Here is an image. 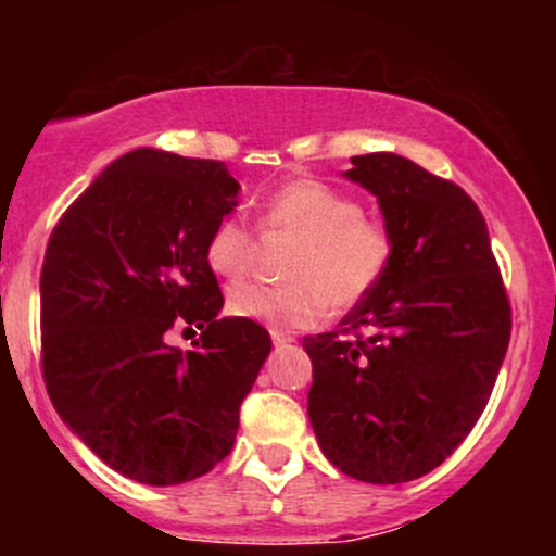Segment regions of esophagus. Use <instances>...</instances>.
<instances>
[{
    "instance_id": "esophagus-1",
    "label": "esophagus",
    "mask_w": 556,
    "mask_h": 556,
    "mask_svg": "<svg viewBox=\"0 0 556 556\" xmlns=\"http://www.w3.org/2000/svg\"><path fill=\"white\" fill-rule=\"evenodd\" d=\"M292 340H295V337H292L290 331H282V329H271V342L277 344V348H279V344H287V342H292Z\"/></svg>"
}]
</instances>
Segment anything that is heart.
Here are the masks:
<instances>
[{
	"mask_svg": "<svg viewBox=\"0 0 556 556\" xmlns=\"http://www.w3.org/2000/svg\"><path fill=\"white\" fill-rule=\"evenodd\" d=\"M258 227L266 238L295 242L285 258L287 285H238L227 311L279 329H308L327 311L355 308L387 277L394 238L379 219L363 216L361 201L318 180H292L261 203ZM208 269L242 279L258 258V238L238 216H225L206 240Z\"/></svg>",
	"mask_w": 556,
	"mask_h": 556,
	"instance_id": "heart-1",
	"label": "heart"
}]
</instances>
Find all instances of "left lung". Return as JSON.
<instances>
[{"label":"left lung","mask_w":556,"mask_h":556,"mask_svg":"<svg viewBox=\"0 0 556 556\" xmlns=\"http://www.w3.org/2000/svg\"><path fill=\"white\" fill-rule=\"evenodd\" d=\"M344 172L379 198L394 256L340 331L305 337L308 418L342 473L405 483L439 468L491 397L513 331L483 214L460 185L397 154Z\"/></svg>","instance_id":"obj_1"}]
</instances>
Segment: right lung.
<instances>
[{
	"mask_svg": "<svg viewBox=\"0 0 556 556\" xmlns=\"http://www.w3.org/2000/svg\"><path fill=\"white\" fill-rule=\"evenodd\" d=\"M240 185L222 162L119 156L56 222L41 266V368L60 418L110 468L149 486L208 473L271 353L248 318H219L206 264ZM195 326L193 351L172 328Z\"/></svg>",
	"mask_w": 556,
	"mask_h": 556,
	"instance_id": "obj_1",
	"label": "right lung"
}]
</instances>
